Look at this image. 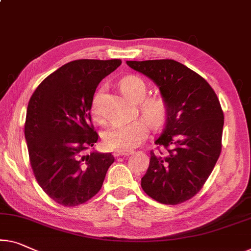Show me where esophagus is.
<instances>
[{"label": "esophagus", "instance_id": "esophagus-1", "mask_svg": "<svg viewBox=\"0 0 251 251\" xmlns=\"http://www.w3.org/2000/svg\"><path fill=\"white\" fill-rule=\"evenodd\" d=\"M132 150H115L114 155L115 156H122V155H129L132 154Z\"/></svg>", "mask_w": 251, "mask_h": 251}]
</instances>
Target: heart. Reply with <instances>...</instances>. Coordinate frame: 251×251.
I'll list each match as a JSON object with an SVG mask.
<instances>
[{
  "label": "heart",
  "instance_id": "heart-1",
  "mask_svg": "<svg viewBox=\"0 0 251 251\" xmlns=\"http://www.w3.org/2000/svg\"><path fill=\"white\" fill-rule=\"evenodd\" d=\"M121 89L124 95L134 101L140 102V109L145 118L153 125H160L167 117V103L160 97L146 98L148 87L141 77L128 75L121 81ZM100 92L96 93L91 103V113L96 118L100 117ZM149 127L144 119L130 122H113L107 125L102 133L103 143L107 148L115 150H128L144 141L148 136Z\"/></svg>",
  "mask_w": 251,
  "mask_h": 251
}]
</instances>
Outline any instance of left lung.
<instances>
[{
    "label": "left lung",
    "mask_w": 251,
    "mask_h": 251,
    "mask_svg": "<svg viewBox=\"0 0 251 251\" xmlns=\"http://www.w3.org/2000/svg\"><path fill=\"white\" fill-rule=\"evenodd\" d=\"M126 63L158 85L168 109L142 188L161 204L184 203L201 189L221 153L224 116L218 96L204 77L174 59Z\"/></svg>",
    "instance_id": "8db88e82"
}]
</instances>
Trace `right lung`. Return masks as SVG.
Masks as SVG:
<instances>
[{"instance_id": "add662e5", "label": "right lung", "mask_w": 251, "mask_h": 251, "mask_svg": "<svg viewBox=\"0 0 251 251\" xmlns=\"http://www.w3.org/2000/svg\"><path fill=\"white\" fill-rule=\"evenodd\" d=\"M121 59H76L48 75L32 93L25 136L33 175L45 193L63 206H77L101 189L111 153L90 152L98 141L91 103L102 78Z\"/></svg>"}]
</instances>
